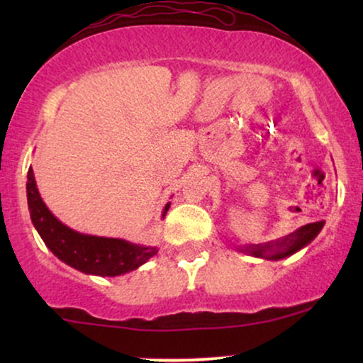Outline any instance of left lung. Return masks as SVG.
Here are the masks:
<instances>
[{
	"label": "left lung",
	"instance_id": "obj_1",
	"mask_svg": "<svg viewBox=\"0 0 363 363\" xmlns=\"http://www.w3.org/2000/svg\"><path fill=\"white\" fill-rule=\"evenodd\" d=\"M322 226H324V221L311 223V225L301 226L299 230H296L294 233H291V235L287 236H282L279 240L262 242V245L245 246L240 251L247 252V255L256 257H264V259L271 261L284 259V257L294 255V252L309 245V242L319 235Z\"/></svg>",
	"mask_w": 363,
	"mask_h": 363
}]
</instances>
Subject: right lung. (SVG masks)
Returning <instances> with one entry per match:
<instances>
[{
    "instance_id": "add662e5",
    "label": "right lung",
    "mask_w": 363,
    "mask_h": 363,
    "mask_svg": "<svg viewBox=\"0 0 363 363\" xmlns=\"http://www.w3.org/2000/svg\"><path fill=\"white\" fill-rule=\"evenodd\" d=\"M28 206L33 225L44 245L54 256L74 269L94 276H121L130 272L157 255V247L133 245L118 238L82 235L62 225L44 205L39 195L33 168L28 172ZM170 203H167L162 218H165Z\"/></svg>"
}]
</instances>
